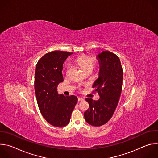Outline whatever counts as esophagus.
Listing matches in <instances>:
<instances>
[{
    "label": "esophagus",
    "instance_id": "esophagus-1",
    "mask_svg": "<svg viewBox=\"0 0 158 158\" xmlns=\"http://www.w3.org/2000/svg\"><path fill=\"white\" fill-rule=\"evenodd\" d=\"M84 99H83V98H78V101L79 102H80V101H84Z\"/></svg>",
    "mask_w": 158,
    "mask_h": 158
}]
</instances>
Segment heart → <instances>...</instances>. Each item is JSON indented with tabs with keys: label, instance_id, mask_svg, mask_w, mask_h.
Returning <instances> with one entry per match:
<instances>
[{
	"label": "heart",
	"instance_id": "1",
	"mask_svg": "<svg viewBox=\"0 0 158 158\" xmlns=\"http://www.w3.org/2000/svg\"><path fill=\"white\" fill-rule=\"evenodd\" d=\"M77 62L79 65L81 67L84 72H85L88 70H92L95 66L96 60L93 57H82L78 59ZM71 69V65L68 64L67 67V73H68L70 69Z\"/></svg>",
	"mask_w": 158,
	"mask_h": 158
}]
</instances>
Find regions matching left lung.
I'll return each instance as SVG.
<instances>
[{
  "label": "left lung",
  "mask_w": 158,
  "mask_h": 158,
  "mask_svg": "<svg viewBox=\"0 0 158 158\" xmlns=\"http://www.w3.org/2000/svg\"><path fill=\"white\" fill-rule=\"evenodd\" d=\"M96 59L99 65V76L93 87L100 98L98 101L85 99L90 107L84 115L89 124L100 126L108 122L116 110L122 91L123 72L119 58L113 53L103 51Z\"/></svg>",
  "instance_id": "left-lung-1"
}]
</instances>
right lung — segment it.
<instances>
[{"mask_svg":"<svg viewBox=\"0 0 158 158\" xmlns=\"http://www.w3.org/2000/svg\"><path fill=\"white\" fill-rule=\"evenodd\" d=\"M73 53L59 51L45 54L38 61L35 73L34 88L41 114L55 127H64L70 122L77 104L75 96L59 94L57 85L63 82V64Z\"/></svg>","mask_w":158,"mask_h":158,"instance_id":"right-lung-1","label":"right lung"}]
</instances>
